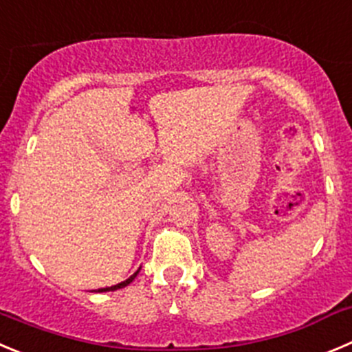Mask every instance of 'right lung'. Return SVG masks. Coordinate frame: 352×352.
I'll return each instance as SVG.
<instances>
[{
	"label": "right lung",
	"mask_w": 352,
	"mask_h": 352,
	"mask_svg": "<svg viewBox=\"0 0 352 352\" xmlns=\"http://www.w3.org/2000/svg\"><path fill=\"white\" fill-rule=\"evenodd\" d=\"M137 274H139V271H137L135 274H131L126 281H123V283H118V285H114V287H107V288H98V290H95V292H114V290H118V288L126 287V285H130L131 281L135 280V276H137Z\"/></svg>",
	"instance_id": "obj_1"
}]
</instances>
